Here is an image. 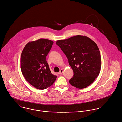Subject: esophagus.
I'll use <instances>...</instances> for the list:
<instances>
[{
    "instance_id": "34e87169",
    "label": "esophagus",
    "mask_w": 122,
    "mask_h": 122,
    "mask_svg": "<svg viewBox=\"0 0 122 122\" xmlns=\"http://www.w3.org/2000/svg\"><path fill=\"white\" fill-rule=\"evenodd\" d=\"M63 69H61V70L59 72V74H62L63 73Z\"/></svg>"
}]
</instances>
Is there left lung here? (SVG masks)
<instances>
[{"mask_svg":"<svg viewBox=\"0 0 122 122\" xmlns=\"http://www.w3.org/2000/svg\"><path fill=\"white\" fill-rule=\"evenodd\" d=\"M56 44L67 57L74 75L70 84L79 89L86 88L100 73L101 60L96 43L86 36L77 35L58 40Z\"/></svg>","mask_w":122,"mask_h":122,"instance_id":"1","label":"left lung"}]
</instances>
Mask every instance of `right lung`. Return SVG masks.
Instances as JSON below:
<instances>
[{"mask_svg": "<svg viewBox=\"0 0 122 122\" xmlns=\"http://www.w3.org/2000/svg\"><path fill=\"white\" fill-rule=\"evenodd\" d=\"M54 42L40 39L29 42L21 56V69L25 80L38 89H46L53 85L57 76L52 74L46 60Z\"/></svg>", "mask_w": 122, "mask_h": 122, "instance_id": "obj_1", "label": "right lung"}]
</instances>
